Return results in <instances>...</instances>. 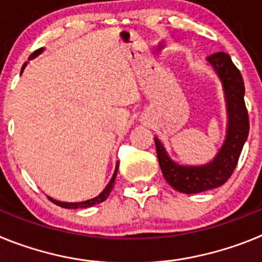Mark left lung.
Segmentation results:
<instances>
[{"label": "left lung", "instance_id": "1", "mask_svg": "<svg viewBox=\"0 0 262 262\" xmlns=\"http://www.w3.org/2000/svg\"><path fill=\"white\" fill-rule=\"evenodd\" d=\"M221 80L227 110L226 139L216 156L203 165H181L170 159L164 144L155 138L157 159L164 178L180 193L195 194L219 187L231 177L249 133L244 102V81L230 55L217 52L206 59Z\"/></svg>", "mask_w": 262, "mask_h": 262}]
</instances>
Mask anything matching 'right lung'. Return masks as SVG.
<instances>
[{
	"label": "right lung",
	"mask_w": 262,
	"mask_h": 262,
	"mask_svg": "<svg viewBox=\"0 0 262 262\" xmlns=\"http://www.w3.org/2000/svg\"><path fill=\"white\" fill-rule=\"evenodd\" d=\"M45 51V48H39V50H36L35 52H32L31 55H30L29 60H32L35 59L36 56H39L41 52ZM27 62H25L22 67V72L23 69H25V67H26ZM20 72V73H22ZM118 166H119V164H117V166H115V172L114 174H113V177H111L110 182H108L107 185H106V187L103 189L101 193L98 194L97 196H94V198H92V200H88V201H82V202H61V201H56L53 200V198H51V196H48V200L51 201V202H53L55 205L60 206V207H64V209H86V207H92V206L94 205H98V203L103 202V201H106V198L108 196V194L111 193V189H113V186H114V182H115V177H117V172H118Z\"/></svg>",
	"instance_id": "obj_1"
}]
</instances>
